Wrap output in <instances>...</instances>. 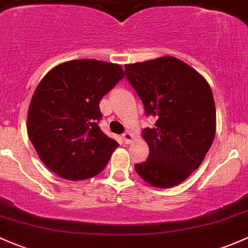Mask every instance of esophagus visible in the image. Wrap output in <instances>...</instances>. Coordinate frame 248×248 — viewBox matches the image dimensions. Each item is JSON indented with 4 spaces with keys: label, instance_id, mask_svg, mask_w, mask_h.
<instances>
[{
    "label": "esophagus",
    "instance_id": "obj_1",
    "mask_svg": "<svg viewBox=\"0 0 248 248\" xmlns=\"http://www.w3.org/2000/svg\"><path fill=\"white\" fill-rule=\"evenodd\" d=\"M123 140L125 144H131L132 140H134V135L131 132H125L123 135Z\"/></svg>",
    "mask_w": 248,
    "mask_h": 248
}]
</instances>
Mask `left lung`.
<instances>
[{
	"mask_svg": "<svg viewBox=\"0 0 248 248\" xmlns=\"http://www.w3.org/2000/svg\"><path fill=\"white\" fill-rule=\"evenodd\" d=\"M125 77L156 118L142 136L149 158L135 169L146 183L171 188L201 166L215 137L217 111L206 79L170 55L125 65Z\"/></svg>",
	"mask_w": 248,
	"mask_h": 248,
	"instance_id": "left-lung-1",
	"label": "left lung"
}]
</instances>
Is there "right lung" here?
Here are the masks:
<instances>
[{"label": "right lung", "instance_id": "1", "mask_svg": "<svg viewBox=\"0 0 248 248\" xmlns=\"http://www.w3.org/2000/svg\"><path fill=\"white\" fill-rule=\"evenodd\" d=\"M124 77L118 63L71 60L52 68L36 87L27 130L44 164L71 181L99 174L118 143L100 130L99 103Z\"/></svg>", "mask_w": 248, "mask_h": 248}]
</instances>
